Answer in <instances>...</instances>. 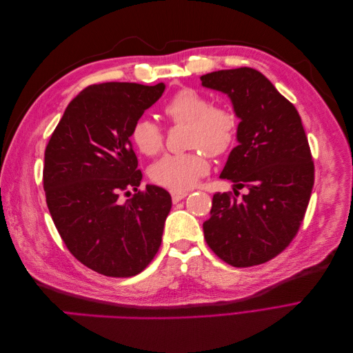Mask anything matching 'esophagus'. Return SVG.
I'll use <instances>...</instances> for the list:
<instances>
[{"mask_svg": "<svg viewBox=\"0 0 353 353\" xmlns=\"http://www.w3.org/2000/svg\"><path fill=\"white\" fill-rule=\"evenodd\" d=\"M170 197H172L174 203H178L187 197V193L185 191H170Z\"/></svg>", "mask_w": 353, "mask_h": 353, "instance_id": "1", "label": "esophagus"}]
</instances>
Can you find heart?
<instances>
[{
    "label": "heart",
    "instance_id": "b5f03b06",
    "mask_svg": "<svg viewBox=\"0 0 353 353\" xmlns=\"http://www.w3.org/2000/svg\"><path fill=\"white\" fill-rule=\"evenodd\" d=\"M162 113L169 123L187 125L185 145L193 148L157 160L150 178L157 185L184 191L208 174L209 160L203 150L222 156L236 144L239 117L230 105L212 104L206 94L191 87L176 91L163 104ZM131 140L143 154L156 156L163 150L165 134L156 122L140 117L131 128Z\"/></svg>",
    "mask_w": 353,
    "mask_h": 353
}]
</instances>
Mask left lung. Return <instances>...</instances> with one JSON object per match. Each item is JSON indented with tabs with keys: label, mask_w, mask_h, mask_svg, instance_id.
Wrapping results in <instances>:
<instances>
[{
	"label": "left lung",
	"mask_w": 353,
	"mask_h": 353,
	"mask_svg": "<svg viewBox=\"0 0 353 353\" xmlns=\"http://www.w3.org/2000/svg\"><path fill=\"white\" fill-rule=\"evenodd\" d=\"M206 88L228 94L240 117L237 140L221 178L246 194H213L205 240L236 268L280 254L302 225L314 187V160L294 105L252 68L218 70L200 78Z\"/></svg>",
	"instance_id": "left-lung-1"
}]
</instances>
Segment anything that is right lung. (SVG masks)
I'll return each mask as SVG.
<instances>
[{
    "label": "right lung",
    "instance_id": "add662e5",
    "mask_svg": "<svg viewBox=\"0 0 353 353\" xmlns=\"http://www.w3.org/2000/svg\"><path fill=\"white\" fill-rule=\"evenodd\" d=\"M163 91L162 82L90 85L69 103L46 148L42 183L52 222L74 258L105 276L140 274L162 243L172 199L156 185L138 188L143 174L130 138Z\"/></svg>",
    "mask_w": 353,
    "mask_h": 353
}]
</instances>
